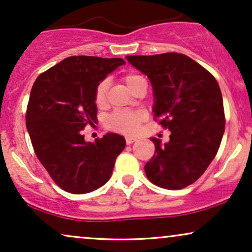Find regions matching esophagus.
<instances>
[{
    "mask_svg": "<svg viewBox=\"0 0 252 252\" xmlns=\"http://www.w3.org/2000/svg\"><path fill=\"white\" fill-rule=\"evenodd\" d=\"M135 141H136L135 137H129V136H128V137H126V144L134 143Z\"/></svg>",
    "mask_w": 252,
    "mask_h": 252,
    "instance_id": "obj_1",
    "label": "esophagus"
}]
</instances>
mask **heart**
Listing matches in <instances>:
<instances>
[{"label": "heart", "mask_w": 252, "mask_h": 252, "mask_svg": "<svg viewBox=\"0 0 252 252\" xmlns=\"http://www.w3.org/2000/svg\"><path fill=\"white\" fill-rule=\"evenodd\" d=\"M123 82L126 86L131 90L138 83L144 80L142 76L137 73H126L122 77ZM109 82L108 79H103L102 82L98 83L94 90V104L98 108H103L106 104V97H108ZM146 112L142 110H117L110 114L105 120V126L112 131L122 132V134H134L138 129L140 124L146 120Z\"/></svg>", "instance_id": "b5f03b06"}]
</instances>
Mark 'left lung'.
<instances>
[{
  "mask_svg": "<svg viewBox=\"0 0 252 252\" xmlns=\"http://www.w3.org/2000/svg\"><path fill=\"white\" fill-rule=\"evenodd\" d=\"M126 59L149 78L154 120L172 132L164 146L152 137L155 154L144 166L147 178L161 189H185L204 174L220 146L225 130L220 88L206 68L185 54Z\"/></svg>",
  "mask_w": 252,
  "mask_h": 252,
  "instance_id": "1",
  "label": "left lung"
}]
</instances>
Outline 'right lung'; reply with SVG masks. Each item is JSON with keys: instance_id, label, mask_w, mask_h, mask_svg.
Masks as SVG:
<instances>
[{"instance_id": "1", "label": "right lung", "mask_w": 252, "mask_h": 252, "mask_svg": "<svg viewBox=\"0 0 252 252\" xmlns=\"http://www.w3.org/2000/svg\"><path fill=\"white\" fill-rule=\"evenodd\" d=\"M121 58L68 57L42 72L33 84L26 126L36 158L60 189L83 194L102 187L126 147L112 134L85 142L82 130L97 121L94 90Z\"/></svg>"}]
</instances>
